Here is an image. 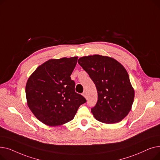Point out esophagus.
<instances>
[{"mask_svg":"<svg viewBox=\"0 0 160 160\" xmlns=\"http://www.w3.org/2000/svg\"><path fill=\"white\" fill-rule=\"evenodd\" d=\"M82 95H83V96L85 98H86L87 97V93H86V91H84V92H83V93H82Z\"/></svg>","mask_w":160,"mask_h":160,"instance_id":"obj_1","label":"esophagus"}]
</instances>
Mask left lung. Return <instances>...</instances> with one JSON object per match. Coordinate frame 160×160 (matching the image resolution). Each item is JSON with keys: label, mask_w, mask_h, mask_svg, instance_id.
<instances>
[{"label": "left lung", "mask_w": 160, "mask_h": 160, "mask_svg": "<svg viewBox=\"0 0 160 160\" xmlns=\"http://www.w3.org/2000/svg\"><path fill=\"white\" fill-rule=\"evenodd\" d=\"M78 63L95 84L98 100L91 112L100 122H120L131 110L134 90L124 67L114 59L100 55L80 58Z\"/></svg>", "instance_id": "1"}]
</instances>
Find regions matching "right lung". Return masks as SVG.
<instances>
[{"label":"right lung","mask_w":160,"mask_h":160,"mask_svg":"<svg viewBox=\"0 0 160 160\" xmlns=\"http://www.w3.org/2000/svg\"><path fill=\"white\" fill-rule=\"evenodd\" d=\"M78 57L50 60L32 73L26 85L27 104L36 118L48 126L71 121L78 108L86 102L75 92L71 75Z\"/></svg>","instance_id":"right-lung-1"}]
</instances>
